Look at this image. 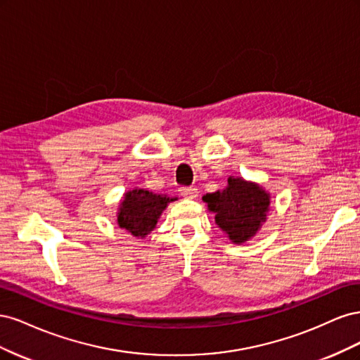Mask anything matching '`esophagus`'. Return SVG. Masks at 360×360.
Returning <instances> with one entry per match:
<instances>
[{
    "mask_svg": "<svg viewBox=\"0 0 360 360\" xmlns=\"http://www.w3.org/2000/svg\"><path fill=\"white\" fill-rule=\"evenodd\" d=\"M180 193H181V197L183 198H186V200H195L198 197V189H195V188H180Z\"/></svg>",
    "mask_w": 360,
    "mask_h": 360,
    "instance_id": "34e87169",
    "label": "esophagus"
}]
</instances>
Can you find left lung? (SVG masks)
<instances>
[{
    "mask_svg": "<svg viewBox=\"0 0 360 360\" xmlns=\"http://www.w3.org/2000/svg\"><path fill=\"white\" fill-rule=\"evenodd\" d=\"M270 192L259 183L228 177L222 191L207 193L202 201L214 213V222L234 245H243L261 230L270 210Z\"/></svg>",
    "mask_w": 360,
    "mask_h": 360,
    "instance_id": "1",
    "label": "left lung"
}]
</instances>
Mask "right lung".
<instances>
[{"label": "right lung", "mask_w": 360, "mask_h": 360, "mask_svg": "<svg viewBox=\"0 0 360 360\" xmlns=\"http://www.w3.org/2000/svg\"><path fill=\"white\" fill-rule=\"evenodd\" d=\"M176 200L144 188H132L123 193V198L118 202L117 224L135 238H144L155 230L168 204Z\"/></svg>", "instance_id": "obj_1"}]
</instances>
